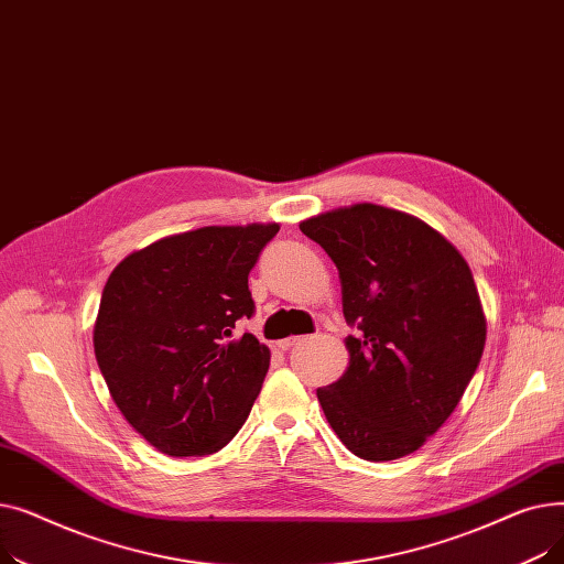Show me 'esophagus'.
I'll return each instance as SVG.
<instances>
[{
	"label": "esophagus",
	"instance_id": "esophagus-1",
	"mask_svg": "<svg viewBox=\"0 0 564 564\" xmlns=\"http://www.w3.org/2000/svg\"><path fill=\"white\" fill-rule=\"evenodd\" d=\"M304 338L302 336H290V338H283V340H279L276 345H279V349H290L292 345H297V343H302Z\"/></svg>",
	"mask_w": 564,
	"mask_h": 564
}]
</instances>
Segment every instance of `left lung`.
<instances>
[{
    "label": "left lung",
    "mask_w": 564,
    "mask_h": 564,
    "mask_svg": "<svg viewBox=\"0 0 564 564\" xmlns=\"http://www.w3.org/2000/svg\"><path fill=\"white\" fill-rule=\"evenodd\" d=\"M302 232L338 267L345 375L317 389L347 451L368 462L419 451L476 375L487 319L462 253L438 230L391 207L357 203L311 217Z\"/></svg>",
    "instance_id": "obj_1"
}]
</instances>
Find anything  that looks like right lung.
<instances>
[{
	"label": "right lung",
	"mask_w": 564,
	"mask_h": 564,
	"mask_svg": "<svg viewBox=\"0 0 564 564\" xmlns=\"http://www.w3.org/2000/svg\"><path fill=\"white\" fill-rule=\"evenodd\" d=\"M279 224L205 226L130 253L109 274L94 327L107 389L169 457L221 451L240 432L270 347L235 322L253 315L249 272Z\"/></svg>",
	"instance_id": "obj_1"
}]
</instances>
